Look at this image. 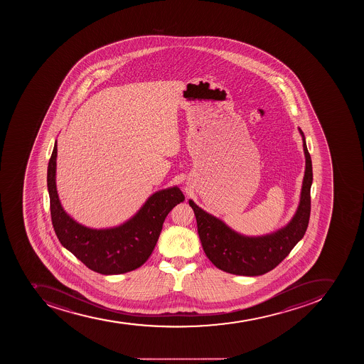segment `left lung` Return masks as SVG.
I'll return each mask as SVG.
<instances>
[{
	"label": "left lung",
	"instance_id": "left-lung-1",
	"mask_svg": "<svg viewBox=\"0 0 364 364\" xmlns=\"http://www.w3.org/2000/svg\"><path fill=\"white\" fill-rule=\"evenodd\" d=\"M303 137L306 168L300 203L296 214L285 227L267 235H241L215 216L210 215L190 200L194 210L198 234L203 251L220 270L238 276H261L272 270L287 257L294 245L304 237L311 214V186L313 181L312 159Z\"/></svg>",
	"mask_w": 364,
	"mask_h": 364
}]
</instances>
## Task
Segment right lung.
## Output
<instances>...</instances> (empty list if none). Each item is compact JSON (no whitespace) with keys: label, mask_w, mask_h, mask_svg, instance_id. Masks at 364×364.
Returning <instances> with one entry per match:
<instances>
[{"label":"right lung","mask_w":364,"mask_h":364,"mask_svg":"<svg viewBox=\"0 0 364 364\" xmlns=\"http://www.w3.org/2000/svg\"><path fill=\"white\" fill-rule=\"evenodd\" d=\"M57 141L48 166V190L55 235L64 248L101 274H126L148 261L171 209L185 200L177 186L152 194L139 212L119 227H85L65 212L55 186Z\"/></svg>","instance_id":"1"}]
</instances>
